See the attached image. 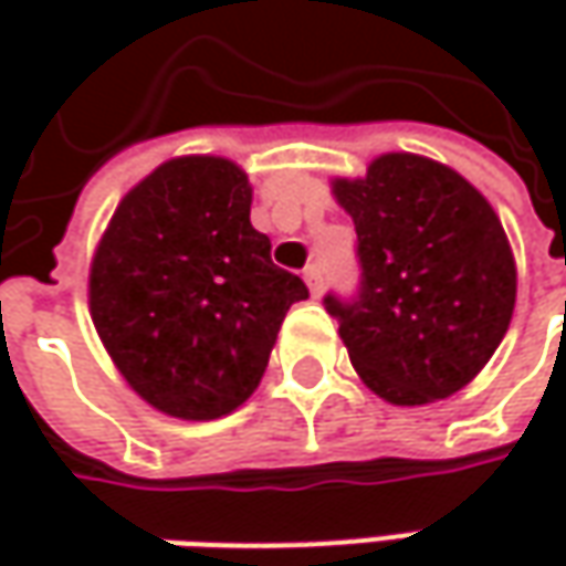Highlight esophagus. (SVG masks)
I'll use <instances>...</instances> for the list:
<instances>
[{"label":"esophagus","instance_id":"obj_1","mask_svg":"<svg viewBox=\"0 0 566 566\" xmlns=\"http://www.w3.org/2000/svg\"><path fill=\"white\" fill-rule=\"evenodd\" d=\"M305 283H308L312 295L321 293V286H324V273H321L317 264H308V268H305Z\"/></svg>","mask_w":566,"mask_h":566}]
</instances>
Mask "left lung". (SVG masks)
I'll use <instances>...</instances> for the list:
<instances>
[{
  "label": "left lung",
  "instance_id": "obj_1",
  "mask_svg": "<svg viewBox=\"0 0 566 566\" xmlns=\"http://www.w3.org/2000/svg\"><path fill=\"white\" fill-rule=\"evenodd\" d=\"M356 223L361 280L324 295L359 378L394 406L467 387L507 334L516 264L491 205L450 166L384 154L334 182Z\"/></svg>",
  "mask_w": 566,
  "mask_h": 566
}]
</instances>
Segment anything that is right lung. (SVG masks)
I'll use <instances>...</instances> for the list:
<instances>
[{"label":"right lung","instance_id":"obj_1","mask_svg":"<svg viewBox=\"0 0 566 566\" xmlns=\"http://www.w3.org/2000/svg\"><path fill=\"white\" fill-rule=\"evenodd\" d=\"M249 176L223 157L157 166L116 207L91 264V317L154 409L207 422L249 400L280 324L308 298L251 227Z\"/></svg>","mask_w":566,"mask_h":566}]
</instances>
